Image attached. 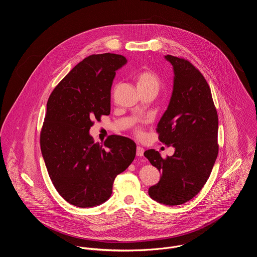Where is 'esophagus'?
I'll list each match as a JSON object with an SVG mask.
<instances>
[{
    "instance_id": "34e87169",
    "label": "esophagus",
    "mask_w": 257,
    "mask_h": 257,
    "mask_svg": "<svg viewBox=\"0 0 257 257\" xmlns=\"http://www.w3.org/2000/svg\"><path fill=\"white\" fill-rule=\"evenodd\" d=\"M143 154H144V149L141 148V146H137V149H136V156H137V157H143Z\"/></svg>"
}]
</instances>
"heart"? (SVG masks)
<instances>
[{
    "mask_svg": "<svg viewBox=\"0 0 257 257\" xmlns=\"http://www.w3.org/2000/svg\"><path fill=\"white\" fill-rule=\"evenodd\" d=\"M138 90H155L158 92L161 81L159 76L152 70H143L139 72L136 76Z\"/></svg>",
    "mask_w": 257,
    "mask_h": 257,
    "instance_id": "1",
    "label": "heart"
}]
</instances>
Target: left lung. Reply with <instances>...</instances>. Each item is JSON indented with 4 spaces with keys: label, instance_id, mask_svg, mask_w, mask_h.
Returning <instances> with one entry per match:
<instances>
[{
    "label": "left lung",
    "instance_id": "8db88e82",
    "mask_svg": "<svg viewBox=\"0 0 257 257\" xmlns=\"http://www.w3.org/2000/svg\"><path fill=\"white\" fill-rule=\"evenodd\" d=\"M174 71L173 92L157 131L159 139L175 153L163 159L149 150L144 157L162 174L150 196L166 205L192 199L206 183L218 153V119L210 88L201 73L187 60L165 56Z\"/></svg>",
    "mask_w": 257,
    "mask_h": 257
}]
</instances>
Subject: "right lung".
Returning <instances> with one entry per match:
<instances>
[{
    "label": "right lung",
    "instance_id": "1",
    "mask_svg": "<svg viewBox=\"0 0 257 257\" xmlns=\"http://www.w3.org/2000/svg\"><path fill=\"white\" fill-rule=\"evenodd\" d=\"M122 55H91L73 68L49 97L41 132V150L59 194L72 205L93 207L112 195L117 175L133 162L136 144L111 135L102 145L89 134L93 120L111 112L116 71Z\"/></svg>",
    "mask_w": 257,
    "mask_h": 257
}]
</instances>
